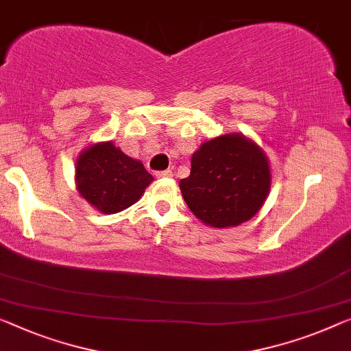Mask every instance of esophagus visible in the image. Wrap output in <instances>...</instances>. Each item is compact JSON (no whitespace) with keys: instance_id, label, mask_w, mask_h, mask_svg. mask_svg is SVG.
I'll use <instances>...</instances> for the list:
<instances>
[{"instance_id":"esophagus-1","label":"esophagus","mask_w":351,"mask_h":351,"mask_svg":"<svg viewBox=\"0 0 351 351\" xmlns=\"http://www.w3.org/2000/svg\"><path fill=\"white\" fill-rule=\"evenodd\" d=\"M157 177H172V171L171 169H165V171H158Z\"/></svg>"}]
</instances>
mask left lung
<instances>
[{
  "instance_id": "left-lung-1",
  "label": "left lung",
  "mask_w": 351,
  "mask_h": 351,
  "mask_svg": "<svg viewBox=\"0 0 351 351\" xmlns=\"http://www.w3.org/2000/svg\"><path fill=\"white\" fill-rule=\"evenodd\" d=\"M269 182L262 150L241 134H224L193 154L191 172L180 180V190L199 219L221 229L254 217L265 202Z\"/></svg>"
}]
</instances>
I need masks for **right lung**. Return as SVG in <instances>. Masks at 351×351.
<instances>
[{
  "label": "right lung",
  "mask_w": 351,
  "mask_h": 351,
  "mask_svg": "<svg viewBox=\"0 0 351 351\" xmlns=\"http://www.w3.org/2000/svg\"><path fill=\"white\" fill-rule=\"evenodd\" d=\"M152 180L141 161L130 158L111 143L90 145L77 161L80 194L106 215L133 206Z\"/></svg>",
  "instance_id": "obj_1"
}]
</instances>
